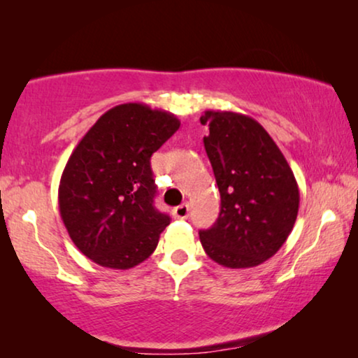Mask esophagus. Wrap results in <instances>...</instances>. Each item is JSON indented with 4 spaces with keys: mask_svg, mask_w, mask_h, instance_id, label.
<instances>
[{
    "mask_svg": "<svg viewBox=\"0 0 358 358\" xmlns=\"http://www.w3.org/2000/svg\"><path fill=\"white\" fill-rule=\"evenodd\" d=\"M189 210H190L189 203H182V205H179V207H176V208L173 210V215H174L176 218L184 220V218L189 217Z\"/></svg>",
    "mask_w": 358,
    "mask_h": 358,
    "instance_id": "34e87169",
    "label": "esophagus"
}]
</instances>
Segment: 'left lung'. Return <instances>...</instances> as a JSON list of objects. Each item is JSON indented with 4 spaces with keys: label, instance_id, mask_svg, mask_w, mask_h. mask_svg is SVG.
Instances as JSON below:
<instances>
[{
    "label": "left lung",
    "instance_id": "1",
    "mask_svg": "<svg viewBox=\"0 0 358 358\" xmlns=\"http://www.w3.org/2000/svg\"><path fill=\"white\" fill-rule=\"evenodd\" d=\"M200 124L222 197L218 220L199 236L220 266L248 268L271 259L296 222L300 190L285 156L252 117L205 110Z\"/></svg>",
    "mask_w": 358,
    "mask_h": 358
}]
</instances>
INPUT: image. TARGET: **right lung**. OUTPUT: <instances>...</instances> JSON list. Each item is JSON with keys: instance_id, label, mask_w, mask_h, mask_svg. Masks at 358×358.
Wrapping results in <instances>:
<instances>
[{"instance_id": "1", "label": "right lung", "mask_w": 358, "mask_h": 358, "mask_svg": "<svg viewBox=\"0 0 358 358\" xmlns=\"http://www.w3.org/2000/svg\"><path fill=\"white\" fill-rule=\"evenodd\" d=\"M179 125L171 112L129 102L102 114L73 150L58 207L71 241L92 262L125 271L158 246L171 220L155 208L150 158Z\"/></svg>"}]
</instances>
